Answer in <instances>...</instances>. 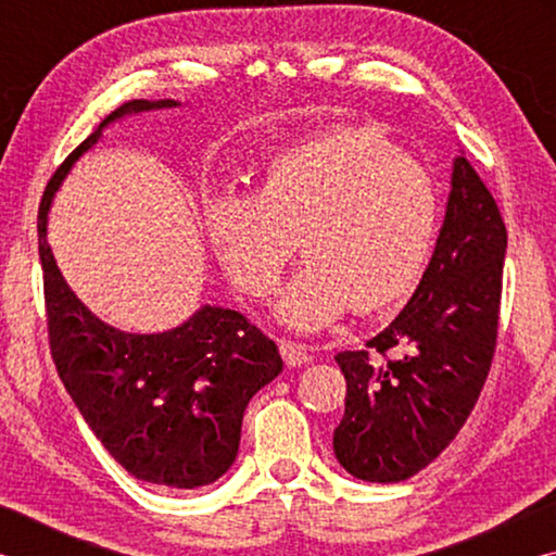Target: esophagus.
Segmentation results:
<instances>
[{"label":"esophagus","instance_id":"esophagus-1","mask_svg":"<svg viewBox=\"0 0 556 556\" xmlns=\"http://www.w3.org/2000/svg\"><path fill=\"white\" fill-rule=\"evenodd\" d=\"M279 353H281V357H285V363L289 365V368H301V365L312 363V353H308V348L301 345V343L281 341Z\"/></svg>","mask_w":556,"mask_h":556}]
</instances>
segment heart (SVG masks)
I'll use <instances>...</instances> for the list:
<instances>
[{
    "label": "heart",
    "mask_w": 556,
    "mask_h": 556,
    "mask_svg": "<svg viewBox=\"0 0 556 556\" xmlns=\"http://www.w3.org/2000/svg\"><path fill=\"white\" fill-rule=\"evenodd\" d=\"M205 235L244 296H267L299 244L304 265L281 289L275 318L316 333L353 306L397 304L434 250L439 195L431 176L368 127H338L271 154L255 191L218 188L203 205Z\"/></svg>",
    "instance_id": "1"
}]
</instances>
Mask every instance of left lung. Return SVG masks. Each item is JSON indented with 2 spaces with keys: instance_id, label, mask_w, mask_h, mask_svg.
<instances>
[{
  "instance_id": "obj_1",
  "label": "left lung",
  "mask_w": 556,
  "mask_h": 556,
  "mask_svg": "<svg viewBox=\"0 0 556 556\" xmlns=\"http://www.w3.org/2000/svg\"><path fill=\"white\" fill-rule=\"evenodd\" d=\"M507 232L481 176L460 152L451 168L434 255L400 316L345 351V414L333 451L353 478L407 481L444 451L491 370Z\"/></svg>"
}]
</instances>
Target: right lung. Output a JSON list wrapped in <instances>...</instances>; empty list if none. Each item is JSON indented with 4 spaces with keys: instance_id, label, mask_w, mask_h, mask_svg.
Here are the masks:
<instances>
[{
    "instance_id": "add662e5",
    "label": "right lung",
    "mask_w": 556,
    "mask_h": 556,
    "mask_svg": "<svg viewBox=\"0 0 556 556\" xmlns=\"http://www.w3.org/2000/svg\"><path fill=\"white\" fill-rule=\"evenodd\" d=\"M178 105L125 102L65 159L39 208V257L55 370L92 434L129 476L191 491L218 481L232 466L244 409L285 368L275 341L242 314L211 304L172 331H119L75 296L46 238L55 191L100 142L102 129L137 112Z\"/></svg>"
}]
</instances>
